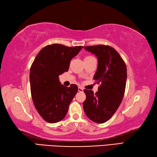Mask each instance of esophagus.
Here are the masks:
<instances>
[{
    "mask_svg": "<svg viewBox=\"0 0 157 157\" xmlns=\"http://www.w3.org/2000/svg\"><path fill=\"white\" fill-rule=\"evenodd\" d=\"M83 90H84V89L82 87H80V86L78 87V91H79V92H83Z\"/></svg>",
    "mask_w": 157,
    "mask_h": 157,
    "instance_id": "34e87169",
    "label": "esophagus"
}]
</instances>
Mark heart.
Listing matches in <instances>:
<instances>
[{
	"instance_id": "b5f03b06",
	"label": "heart",
	"mask_w": 157,
	"mask_h": 157,
	"mask_svg": "<svg viewBox=\"0 0 157 157\" xmlns=\"http://www.w3.org/2000/svg\"><path fill=\"white\" fill-rule=\"evenodd\" d=\"M88 57H90V56H86V58H88Z\"/></svg>"
}]
</instances>
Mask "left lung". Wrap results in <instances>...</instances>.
I'll use <instances>...</instances> for the list:
<instances>
[{"label":"left lung","instance_id":"1","mask_svg":"<svg viewBox=\"0 0 157 157\" xmlns=\"http://www.w3.org/2000/svg\"><path fill=\"white\" fill-rule=\"evenodd\" d=\"M95 54L98 66L93 79L100 83L98 91L84 89V113L91 121L102 124L112 117L123 99L126 89L127 69L123 59L114 48L103 44L84 47Z\"/></svg>","mask_w":157,"mask_h":157}]
</instances>
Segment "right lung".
<instances>
[{"label":"right lung","mask_w":157,"mask_h":157,"mask_svg":"<svg viewBox=\"0 0 157 157\" xmlns=\"http://www.w3.org/2000/svg\"><path fill=\"white\" fill-rule=\"evenodd\" d=\"M82 47H69L60 44L47 45L40 51L31 64V98L40 115L48 123H57L65 117L78 92L76 84L70 87L61 84L59 75L68 71L71 60Z\"/></svg>","instance_id":"1"}]
</instances>
